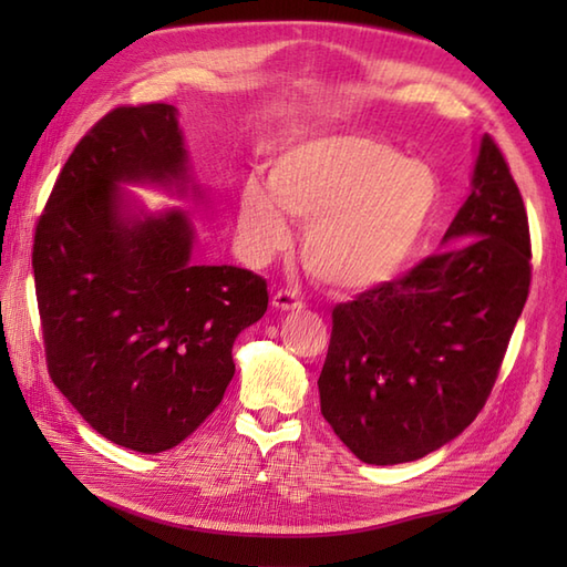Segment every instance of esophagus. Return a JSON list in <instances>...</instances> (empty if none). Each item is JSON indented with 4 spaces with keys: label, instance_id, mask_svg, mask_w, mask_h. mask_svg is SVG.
Masks as SVG:
<instances>
[{
    "label": "esophagus",
    "instance_id": "1",
    "mask_svg": "<svg viewBox=\"0 0 567 567\" xmlns=\"http://www.w3.org/2000/svg\"><path fill=\"white\" fill-rule=\"evenodd\" d=\"M272 307L277 311H295V309H302V299H299L295 292L290 290H277L272 295Z\"/></svg>",
    "mask_w": 567,
    "mask_h": 567
}]
</instances>
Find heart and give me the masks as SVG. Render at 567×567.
<instances>
[{
	"label": "heart",
	"instance_id": "1",
	"mask_svg": "<svg viewBox=\"0 0 567 567\" xmlns=\"http://www.w3.org/2000/svg\"><path fill=\"white\" fill-rule=\"evenodd\" d=\"M268 185L248 177L238 189V240L265 262L290 244L287 217L307 224L302 258L323 285L363 292L394 280L414 258L436 216L441 179L390 143L329 134L285 148Z\"/></svg>",
	"mask_w": 567,
	"mask_h": 567
}]
</instances>
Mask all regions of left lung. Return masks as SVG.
I'll return each mask as SVG.
<instances>
[{"label": "left lung", "instance_id": "obj_1", "mask_svg": "<svg viewBox=\"0 0 567 567\" xmlns=\"http://www.w3.org/2000/svg\"><path fill=\"white\" fill-rule=\"evenodd\" d=\"M449 248L333 309L321 414L368 465L419 461L473 424L528 297L532 240L519 187L489 136Z\"/></svg>", "mask_w": 567, "mask_h": 567}]
</instances>
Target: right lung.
<instances>
[{"instance_id":"add662e5","label":"right lung","mask_w":567,"mask_h":567,"mask_svg":"<svg viewBox=\"0 0 567 567\" xmlns=\"http://www.w3.org/2000/svg\"><path fill=\"white\" fill-rule=\"evenodd\" d=\"M122 185L207 199L173 104L118 106L72 151L35 226V297L55 388L106 441L163 453L224 400L268 285L195 262L192 216L151 212Z\"/></svg>"}]
</instances>
